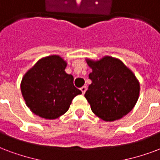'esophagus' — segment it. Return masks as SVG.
Segmentation results:
<instances>
[{"label": "esophagus", "mask_w": 160, "mask_h": 160, "mask_svg": "<svg viewBox=\"0 0 160 160\" xmlns=\"http://www.w3.org/2000/svg\"><path fill=\"white\" fill-rule=\"evenodd\" d=\"M80 89H81L82 93H83V94H84L85 92L87 91V87H86V86H83V87H82L81 88H80Z\"/></svg>", "instance_id": "34e87169"}]
</instances>
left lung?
<instances>
[{"label": "left lung", "mask_w": 160, "mask_h": 160, "mask_svg": "<svg viewBox=\"0 0 160 160\" xmlns=\"http://www.w3.org/2000/svg\"><path fill=\"white\" fill-rule=\"evenodd\" d=\"M92 69V83L84 96L94 115L105 121L122 118L138 102L140 83L135 74L121 60L105 56L94 61L86 58Z\"/></svg>", "instance_id": "left-lung-1"}]
</instances>
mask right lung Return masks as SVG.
I'll list each match as a JSON object with an SVG mask.
<instances>
[{
    "instance_id": "right-lung-1",
    "label": "right lung",
    "mask_w": 160,
    "mask_h": 160,
    "mask_svg": "<svg viewBox=\"0 0 160 160\" xmlns=\"http://www.w3.org/2000/svg\"><path fill=\"white\" fill-rule=\"evenodd\" d=\"M67 62L58 55L39 59L21 81L22 95L37 116L54 120L67 112L72 100L82 92L73 84V77L65 69Z\"/></svg>"
}]
</instances>
